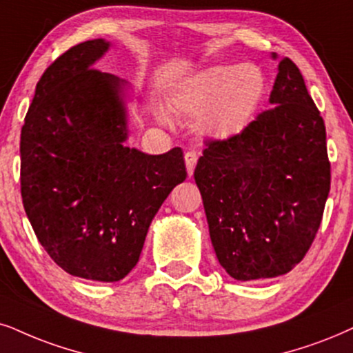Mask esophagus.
I'll return each instance as SVG.
<instances>
[{"label":"esophagus","instance_id":"1","mask_svg":"<svg viewBox=\"0 0 353 353\" xmlns=\"http://www.w3.org/2000/svg\"><path fill=\"white\" fill-rule=\"evenodd\" d=\"M184 159H185V168H187V174H189V176H192V174H194L195 164H197V159H199V156H197V153H195V151H187L185 156H184Z\"/></svg>","mask_w":353,"mask_h":353}]
</instances>
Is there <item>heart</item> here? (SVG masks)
Listing matches in <instances>:
<instances>
[{
  "label": "heart",
  "mask_w": 353,
  "mask_h": 353,
  "mask_svg": "<svg viewBox=\"0 0 353 353\" xmlns=\"http://www.w3.org/2000/svg\"><path fill=\"white\" fill-rule=\"evenodd\" d=\"M265 94L267 78L259 66L213 65L177 83L171 104L185 117L199 119L205 137L231 140L251 125Z\"/></svg>",
  "instance_id": "b5f03b06"
}]
</instances>
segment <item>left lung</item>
<instances>
[{"instance_id":"obj_1","label":"left lung","mask_w":353,"mask_h":353,"mask_svg":"<svg viewBox=\"0 0 353 353\" xmlns=\"http://www.w3.org/2000/svg\"><path fill=\"white\" fill-rule=\"evenodd\" d=\"M269 102L239 137L210 141L194 172L218 262L239 282L301 262L331 189L324 120L290 58L279 61Z\"/></svg>"}]
</instances>
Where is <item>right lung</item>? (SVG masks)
<instances>
[{
  "label": "right lung",
  "instance_id": "obj_1",
  "mask_svg": "<svg viewBox=\"0 0 353 353\" xmlns=\"http://www.w3.org/2000/svg\"><path fill=\"white\" fill-rule=\"evenodd\" d=\"M104 39L46 70L21 132V194L39 243L70 275L119 282L137 265L159 207L187 171L181 148L146 154L128 140L132 88L94 70Z\"/></svg>",
  "mask_w": 353,
  "mask_h": 353
}]
</instances>
